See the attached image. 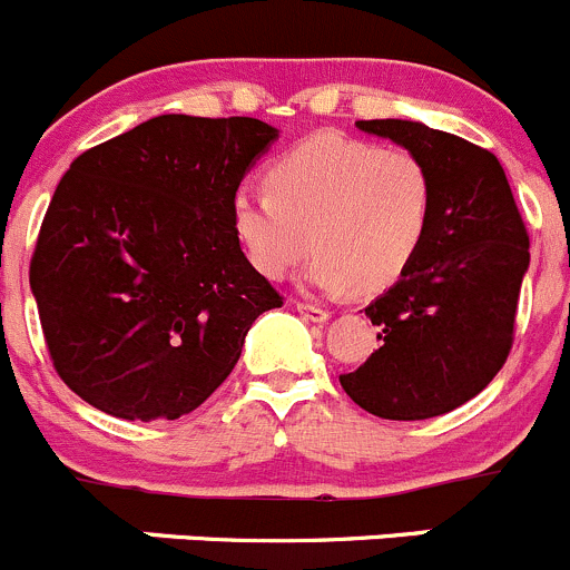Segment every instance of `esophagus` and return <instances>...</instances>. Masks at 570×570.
Instances as JSON below:
<instances>
[{"label":"esophagus","instance_id":"esophagus-1","mask_svg":"<svg viewBox=\"0 0 570 570\" xmlns=\"http://www.w3.org/2000/svg\"><path fill=\"white\" fill-rule=\"evenodd\" d=\"M296 309L302 318L313 321V324H324V321H330V309L318 307V304H307V302H296Z\"/></svg>","mask_w":570,"mask_h":570}]
</instances>
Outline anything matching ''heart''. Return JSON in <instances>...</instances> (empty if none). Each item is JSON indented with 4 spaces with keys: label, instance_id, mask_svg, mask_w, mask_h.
Listing matches in <instances>:
<instances>
[{
    "label": "heart",
    "instance_id": "obj_1",
    "mask_svg": "<svg viewBox=\"0 0 570 570\" xmlns=\"http://www.w3.org/2000/svg\"><path fill=\"white\" fill-rule=\"evenodd\" d=\"M268 190L240 188L233 227L252 266L283 279L318 249L307 283L321 293L396 285L435 213V183L419 155L318 132L272 163Z\"/></svg>",
    "mask_w": 570,
    "mask_h": 570
}]
</instances>
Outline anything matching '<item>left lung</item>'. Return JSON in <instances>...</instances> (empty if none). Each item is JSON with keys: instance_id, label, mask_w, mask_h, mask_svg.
<instances>
[{"instance_id": "8db88e82", "label": "left lung", "mask_w": 570, "mask_h": 570, "mask_svg": "<svg viewBox=\"0 0 570 570\" xmlns=\"http://www.w3.org/2000/svg\"><path fill=\"white\" fill-rule=\"evenodd\" d=\"M426 163L435 213L410 272L365 307L380 348L343 391L371 415L424 421L460 407L504 365L529 235L493 151L419 121H357Z\"/></svg>"}]
</instances>
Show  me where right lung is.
Here are the masks:
<instances>
[{
  "label": "right lung",
  "instance_id": "add662e5",
  "mask_svg": "<svg viewBox=\"0 0 570 570\" xmlns=\"http://www.w3.org/2000/svg\"><path fill=\"white\" fill-rule=\"evenodd\" d=\"M279 129L168 112L82 151L38 233L30 287L60 380L96 410L174 421L235 368L283 296L246 261L233 199Z\"/></svg>",
  "mask_w": 570,
  "mask_h": 570
}]
</instances>
